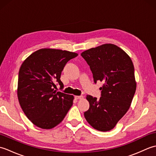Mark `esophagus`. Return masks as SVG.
<instances>
[{
  "instance_id": "34e87169",
  "label": "esophagus",
  "mask_w": 156,
  "mask_h": 156,
  "mask_svg": "<svg viewBox=\"0 0 156 156\" xmlns=\"http://www.w3.org/2000/svg\"><path fill=\"white\" fill-rule=\"evenodd\" d=\"M82 98H83V96H75V98L76 99H82Z\"/></svg>"
}]
</instances>
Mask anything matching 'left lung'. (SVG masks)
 Here are the masks:
<instances>
[{
  "label": "left lung",
  "instance_id": "obj_1",
  "mask_svg": "<svg viewBox=\"0 0 156 156\" xmlns=\"http://www.w3.org/2000/svg\"><path fill=\"white\" fill-rule=\"evenodd\" d=\"M90 66L96 84L104 82L101 97L87 96L90 107L84 115L94 129H113L128 109L136 90L134 66L130 57L118 46L104 44L81 54Z\"/></svg>",
  "mask_w": 156,
  "mask_h": 156
}]
</instances>
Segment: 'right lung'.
I'll use <instances>...</instances> for the list:
<instances>
[{
    "mask_svg": "<svg viewBox=\"0 0 156 156\" xmlns=\"http://www.w3.org/2000/svg\"><path fill=\"white\" fill-rule=\"evenodd\" d=\"M77 54L61 49H41L23 62L19 72L17 96L23 112L33 123L49 129L62 121L73 104L74 97L56 92L66 64Z\"/></svg>",
    "mask_w": 156,
    "mask_h": 156,
    "instance_id": "add662e5",
    "label": "right lung"
}]
</instances>
